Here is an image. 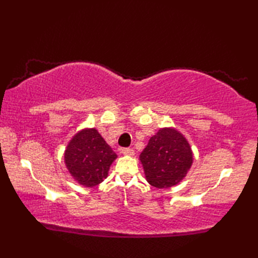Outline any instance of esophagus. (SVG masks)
<instances>
[{"label":"esophagus","instance_id":"obj_1","mask_svg":"<svg viewBox=\"0 0 258 258\" xmlns=\"http://www.w3.org/2000/svg\"><path fill=\"white\" fill-rule=\"evenodd\" d=\"M122 154L125 156H133L135 152L132 149H122Z\"/></svg>","mask_w":258,"mask_h":258}]
</instances>
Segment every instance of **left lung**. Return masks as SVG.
<instances>
[{"mask_svg":"<svg viewBox=\"0 0 258 258\" xmlns=\"http://www.w3.org/2000/svg\"><path fill=\"white\" fill-rule=\"evenodd\" d=\"M145 178L156 188L182 182L193 164V152L185 136L174 127L160 128L141 153Z\"/></svg>","mask_w":258,"mask_h":258,"instance_id":"1","label":"left lung"}]
</instances>
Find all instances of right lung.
I'll return each instance as SVG.
<instances>
[{"mask_svg": "<svg viewBox=\"0 0 258 258\" xmlns=\"http://www.w3.org/2000/svg\"><path fill=\"white\" fill-rule=\"evenodd\" d=\"M117 155L96 128H83L69 142L64 163L80 185L94 187L107 177Z\"/></svg>", "mask_w": 258, "mask_h": 258, "instance_id": "obj_1", "label": "right lung"}]
</instances>
